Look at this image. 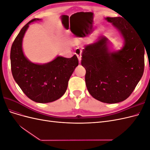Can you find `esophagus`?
Masks as SVG:
<instances>
[{
    "instance_id": "esophagus-1",
    "label": "esophagus",
    "mask_w": 150,
    "mask_h": 150,
    "mask_svg": "<svg viewBox=\"0 0 150 150\" xmlns=\"http://www.w3.org/2000/svg\"><path fill=\"white\" fill-rule=\"evenodd\" d=\"M76 54L77 55V57H78V58L79 62H81V50L77 49L76 51Z\"/></svg>"
}]
</instances>
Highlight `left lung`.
<instances>
[{
	"mask_svg": "<svg viewBox=\"0 0 150 150\" xmlns=\"http://www.w3.org/2000/svg\"><path fill=\"white\" fill-rule=\"evenodd\" d=\"M124 39L121 50L111 52L109 40L101 36L83 50L81 64L85 68L86 87L97 100L109 104L123 101L142 78L145 46L139 34L122 17H106Z\"/></svg>",
	"mask_w": 150,
	"mask_h": 150,
	"instance_id": "1",
	"label": "left lung"
}]
</instances>
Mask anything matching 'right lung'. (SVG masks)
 <instances>
[{
	"instance_id": "add662e5",
	"label": "right lung",
	"mask_w": 150,
	"mask_h": 150,
	"mask_svg": "<svg viewBox=\"0 0 150 150\" xmlns=\"http://www.w3.org/2000/svg\"><path fill=\"white\" fill-rule=\"evenodd\" d=\"M40 20L29 21L16 38L11 50V71L13 79L27 96L36 103H47L64 95L79 62L76 55L71 58L57 56L43 64H35L27 59L22 50V40L31 22Z\"/></svg>"
}]
</instances>
